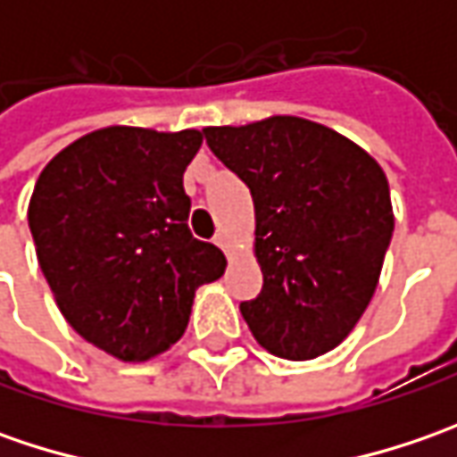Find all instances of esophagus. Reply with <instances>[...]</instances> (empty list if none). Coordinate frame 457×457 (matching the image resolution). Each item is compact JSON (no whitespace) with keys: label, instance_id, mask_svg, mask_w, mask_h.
<instances>
[{"label":"esophagus","instance_id":"1","mask_svg":"<svg viewBox=\"0 0 457 457\" xmlns=\"http://www.w3.org/2000/svg\"><path fill=\"white\" fill-rule=\"evenodd\" d=\"M213 241L219 244V246H220V249H223V252H228V246H231V238H228V234H226V231H219V234H216V238H213Z\"/></svg>","mask_w":457,"mask_h":457}]
</instances>
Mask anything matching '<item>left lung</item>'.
<instances>
[{
  "mask_svg": "<svg viewBox=\"0 0 457 457\" xmlns=\"http://www.w3.org/2000/svg\"><path fill=\"white\" fill-rule=\"evenodd\" d=\"M203 137L254 198L264 285L238 305L249 330L290 361L336 348L371 303L395 231L384 170L300 116L208 127Z\"/></svg>",
  "mask_w": 457,
  "mask_h": 457,
  "instance_id": "left-lung-1",
  "label": "left lung"
}]
</instances>
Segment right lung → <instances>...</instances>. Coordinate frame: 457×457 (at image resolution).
Wrapping results in <instances>:
<instances>
[{
	"label": "right lung",
	"instance_id": "add662e5",
	"mask_svg": "<svg viewBox=\"0 0 457 457\" xmlns=\"http://www.w3.org/2000/svg\"><path fill=\"white\" fill-rule=\"evenodd\" d=\"M203 134L106 127L58 152L27 211L62 318L121 361L162 353L187 328L195 290L226 256L187 228L183 172Z\"/></svg>",
	"mask_w": 457,
	"mask_h": 457
}]
</instances>
